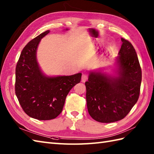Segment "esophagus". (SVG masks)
Instances as JSON below:
<instances>
[{
	"label": "esophagus",
	"mask_w": 154,
	"mask_h": 154,
	"mask_svg": "<svg viewBox=\"0 0 154 154\" xmlns=\"http://www.w3.org/2000/svg\"><path fill=\"white\" fill-rule=\"evenodd\" d=\"M87 79H88V75L87 74H83L82 77H81V81H82V82H85Z\"/></svg>",
	"instance_id": "34e87169"
}]
</instances>
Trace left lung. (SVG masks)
<instances>
[{
    "label": "left lung",
    "instance_id": "left-lung-1",
    "mask_svg": "<svg viewBox=\"0 0 154 154\" xmlns=\"http://www.w3.org/2000/svg\"><path fill=\"white\" fill-rule=\"evenodd\" d=\"M122 44L116 57L118 76L91 72L85 82L87 109L97 122L110 123L123 119L138 100L142 69L135 49L129 41Z\"/></svg>",
    "mask_w": 154,
    "mask_h": 154
}]
</instances>
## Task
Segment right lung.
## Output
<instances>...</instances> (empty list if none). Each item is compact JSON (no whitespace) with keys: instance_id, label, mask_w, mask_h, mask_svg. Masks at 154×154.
I'll return each mask as SVG.
<instances>
[{"instance_id":"1","label":"right lung","mask_w":154,"mask_h":154,"mask_svg":"<svg viewBox=\"0 0 154 154\" xmlns=\"http://www.w3.org/2000/svg\"><path fill=\"white\" fill-rule=\"evenodd\" d=\"M47 30L34 38L23 49L16 64L15 93L24 112L33 119H55L64 106L70 90L81 81V73L70 76L47 77L36 60V50Z\"/></svg>"}]
</instances>
